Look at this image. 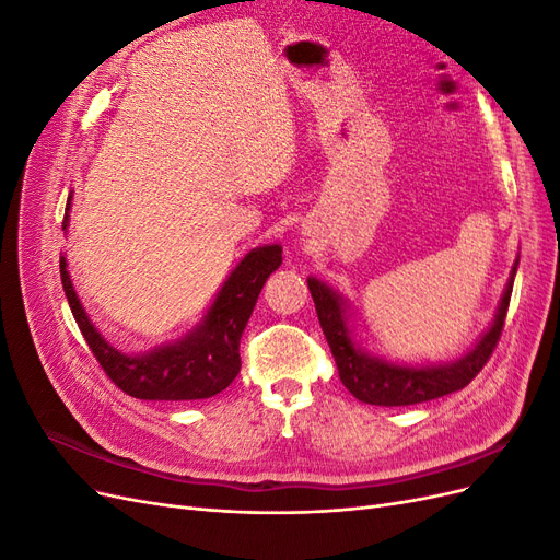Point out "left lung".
<instances>
[{"instance_id": "left-lung-1", "label": "left lung", "mask_w": 560, "mask_h": 560, "mask_svg": "<svg viewBox=\"0 0 560 560\" xmlns=\"http://www.w3.org/2000/svg\"><path fill=\"white\" fill-rule=\"evenodd\" d=\"M516 268L518 257L500 296L495 317L479 336V341L463 358L439 364L393 362L371 352L366 346H362V338L358 341V325H354V311L350 301L325 280L311 276L308 290L315 301L319 327L327 336V343L338 366V376H341V383L348 387V393L354 399L374 406H409L463 389L479 374L488 362L490 352L498 346L506 308H510Z\"/></svg>"}]
</instances>
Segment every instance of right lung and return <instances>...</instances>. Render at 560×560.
<instances>
[{
    "label": "right lung",
    "mask_w": 560,
    "mask_h": 560,
    "mask_svg": "<svg viewBox=\"0 0 560 560\" xmlns=\"http://www.w3.org/2000/svg\"><path fill=\"white\" fill-rule=\"evenodd\" d=\"M72 194L67 198L62 231L70 226ZM282 264L280 245H264L249 249L238 261L212 306L200 317L194 329L177 341L154 346L151 350L128 354L114 348L97 331L89 313L83 311L77 290L67 270L65 254L60 257V280L70 301L77 325L93 350L105 374L126 395L151 401H189L208 399L226 389L241 371V336L254 311L261 287L268 276Z\"/></svg>",
    "instance_id": "right-lung-1"
}]
</instances>
